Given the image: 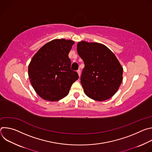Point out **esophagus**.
I'll return each instance as SVG.
<instances>
[{
    "instance_id": "34e87169",
    "label": "esophagus",
    "mask_w": 152,
    "mask_h": 152,
    "mask_svg": "<svg viewBox=\"0 0 152 152\" xmlns=\"http://www.w3.org/2000/svg\"><path fill=\"white\" fill-rule=\"evenodd\" d=\"M77 73H78V75H79V76H80V70H77Z\"/></svg>"
}]
</instances>
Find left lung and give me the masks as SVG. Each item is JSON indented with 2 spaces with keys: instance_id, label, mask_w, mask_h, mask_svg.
I'll use <instances>...</instances> for the list:
<instances>
[{
  "instance_id": "left-lung-1",
  "label": "left lung",
  "mask_w": 152,
  "mask_h": 152,
  "mask_svg": "<svg viewBox=\"0 0 152 152\" xmlns=\"http://www.w3.org/2000/svg\"><path fill=\"white\" fill-rule=\"evenodd\" d=\"M78 55L85 64L80 83L85 94L97 101H104L117 91L123 80V67L115 55L97 42H79Z\"/></svg>"
}]
</instances>
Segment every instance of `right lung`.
Instances as JSON below:
<instances>
[{
  "instance_id": "obj_1",
  "label": "right lung",
  "mask_w": 152,
  "mask_h": 152,
  "mask_svg": "<svg viewBox=\"0 0 152 152\" xmlns=\"http://www.w3.org/2000/svg\"><path fill=\"white\" fill-rule=\"evenodd\" d=\"M74 41L53 39L43 46L29 65L28 75L32 87L43 99L58 101L69 93L79 78L72 70L69 53Z\"/></svg>"
}]
</instances>
